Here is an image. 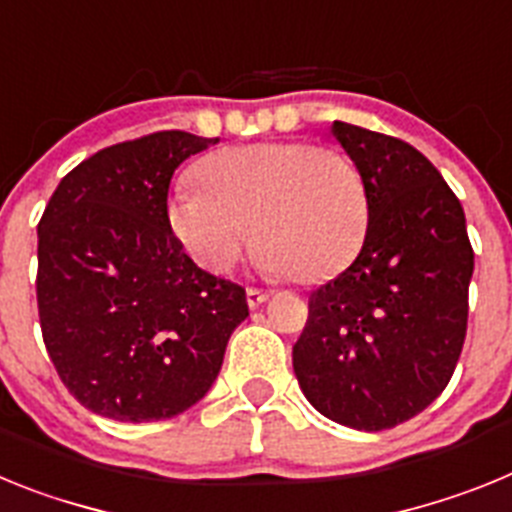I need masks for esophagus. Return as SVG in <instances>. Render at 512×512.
Listing matches in <instances>:
<instances>
[{
	"label": "esophagus",
	"instance_id": "1",
	"mask_svg": "<svg viewBox=\"0 0 512 512\" xmlns=\"http://www.w3.org/2000/svg\"><path fill=\"white\" fill-rule=\"evenodd\" d=\"M266 300H269V295H266V292H261V289H253V287L246 289V302H248V307H251V310L261 307Z\"/></svg>",
	"mask_w": 512,
	"mask_h": 512
}]
</instances>
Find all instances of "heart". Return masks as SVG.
<instances>
[{"mask_svg":"<svg viewBox=\"0 0 512 512\" xmlns=\"http://www.w3.org/2000/svg\"><path fill=\"white\" fill-rule=\"evenodd\" d=\"M200 187L171 189L166 220L189 259L228 274L251 241L266 274L305 284L346 269L366 233L369 200L359 169L333 148L248 143L212 153Z\"/></svg>","mask_w":512,"mask_h":512,"instance_id":"b5f03b06","label":"heart"}]
</instances>
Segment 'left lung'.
<instances>
[{
    "label": "left lung",
    "mask_w": 512,
    "mask_h": 512,
    "mask_svg": "<svg viewBox=\"0 0 512 512\" xmlns=\"http://www.w3.org/2000/svg\"><path fill=\"white\" fill-rule=\"evenodd\" d=\"M369 200L364 246L310 295L292 348L297 382L325 418L384 431L449 384L469 315L474 253L461 202L405 140L333 122Z\"/></svg>",
    "instance_id": "1"
}]
</instances>
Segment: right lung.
I'll use <instances>...</instances> for the list:
<instances>
[{
    "label": "right lung",
    "instance_id": "obj_1",
    "mask_svg": "<svg viewBox=\"0 0 512 512\" xmlns=\"http://www.w3.org/2000/svg\"><path fill=\"white\" fill-rule=\"evenodd\" d=\"M217 138L164 130L63 176L38 225V312L53 366L102 418L148 423L200 402L248 318L243 287L189 259L166 200L176 166Z\"/></svg>",
    "mask_w": 512,
    "mask_h": 512
}]
</instances>
